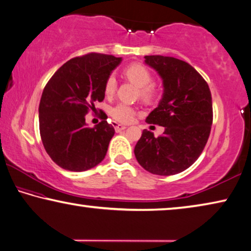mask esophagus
Returning a JSON list of instances; mask_svg holds the SVG:
<instances>
[{"instance_id":"esophagus-1","label":"esophagus","mask_w":251,"mask_h":251,"mask_svg":"<svg viewBox=\"0 0 251 251\" xmlns=\"http://www.w3.org/2000/svg\"><path fill=\"white\" fill-rule=\"evenodd\" d=\"M114 127H115V130L116 132H119V130H123L126 128L125 125H122V124H118V123H115L114 124Z\"/></svg>"}]
</instances>
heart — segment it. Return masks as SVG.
<instances>
[{
	"mask_svg": "<svg viewBox=\"0 0 251 251\" xmlns=\"http://www.w3.org/2000/svg\"><path fill=\"white\" fill-rule=\"evenodd\" d=\"M123 73H124V76L127 80L140 88V95L142 99L150 101V100L155 98L156 88L152 83V73L150 72L147 66L134 63V64L125 67ZM116 90H117V80L114 75H109L106 78L103 84L104 96L110 98L115 95ZM110 115L116 122L129 123L133 121L134 116L136 115V110L133 107H130L129 104L121 102L111 108Z\"/></svg>",
	"mask_w": 251,
	"mask_h": 251,
	"instance_id": "b5f03b06",
	"label": "heart"
}]
</instances>
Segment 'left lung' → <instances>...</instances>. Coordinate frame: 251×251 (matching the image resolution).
Wrapping results in <instances>:
<instances>
[{
  "instance_id": "1",
  "label": "left lung",
  "mask_w": 251,
  "mask_h": 251,
  "mask_svg": "<svg viewBox=\"0 0 251 251\" xmlns=\"http://www.w3.org/2000/svg\"><path fill=\"white\" fill-rule=\"evenodd\" d=\"M145 63L163 80V97L147 123L163 126L164 132L154 137L144 129L134 153L137 162L153 175L182 173L207 143L213 123L211 91L203 76L181 59L150 55Z\"/></svg>"
}]
</instances>
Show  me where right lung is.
<instances>
[{
  "label": "right lung",
  "mask_w": 251,
  "mask_h": 251,
  "mask_svg": "<svg viewBox=\"0 0 251 251\" xmlns=\"http://www.w3.org/2000/svg\"><path fill=\"white\" fill-rule=\"evenodd\" d=\"M121 61L99 53L77 56L47 82L39 103L40 137L47 154L63 169L89 170L106 156L114 127L106 118L88 127L85 115L104 99V81Z\"/></svg>",
  "instance_id": "obj_1"
}]
</instances>
